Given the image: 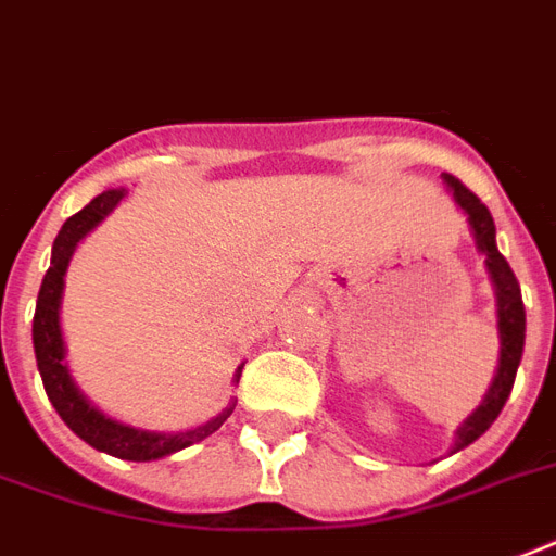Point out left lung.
Wrapping results in <instances>:
<instances>
[{
  "instance_id": "8db88e82",
  "label": "left lung",
  "mask_w": 556,
  "mask_h": 556,
  "mask_svg": "<svg viewBox=\"0 0 556 556\" xmlns=\"http://www.w3.org/2000/svg\"><path fill=\"white\" fill-rule=\"evenodd\" d=\"M441 178L453 190V199H456L458 207L467 213L476 248L484 253V265H488L493 294H496V317H500V369L493 375V383L482 404L476 406V413L467 415V421L456 430V444H453L450 453H458L467 444H473L496 421V415L502 413V406L508 401L519 361H522V346H526V305H522V291H519V282L514 277V270H510L508 260L496 248V227H493L491 210L484 207L482 201L476 199L473 192L467 190L456 176L444 173Z\"/></svg>"
}]
</instances>
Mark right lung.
<instances>
[{
    "label": "right lung",
    "instance_id": "obj_1",
    "mask_svg": "<svg viewBox=\"0 0 556 556\" xmlns=\"http://www.w3.org/2000/svg\"><path fill=\"white\" fill-rule=\"evenodd\" d=\"M126 190H106L94 195V199L74 213L72 218H65V225L60 227V233L51 248V268L46 270V279L39 286L37 296V312H34V352H37V369L42 375V387H46L48 401L54 404L72 432H77L86 444H91L100 453L109 456L126 458V462H155L169 453L199 444L207 435L222 427L233 413V401L210 421L192 427L185 432H150V430H135L121 421H112L109 415H103L98 406H91L86 401L77 383L72 380V371L63 364L65 361V343H63V329H60V303H63V286H65V270L72 262V253L86 233H91L112 210L121 204ZM244 366V364H242ZM242 366L236 369L233 383L242 378Z\"/></svg>",
    "mask_w": 556,
    "mask_h": 556
}]
</instances>
